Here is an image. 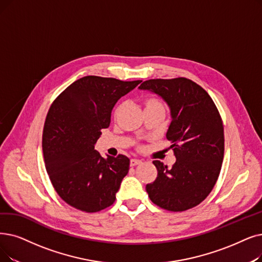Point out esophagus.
Wrapping results in <instances>:
<instances>
[{"label": "esophagus", "instance_id": "obj_1", "mask_svg": "<svg viewBox=\"0 0 262 262\" xmlns=\"http://www.w3.org/2000/svg\"><path fill=\"white\" fill-rule=\"evenodd\" d=\"M139 164H141V161H140V159H137V158H133V159H130V166H132V167H134V166H137V165H139Z\"/></svg>", "mask_w": 262, "mask_h": 262}]
</instances>
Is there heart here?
Wrapping results in <instances>:
<instances>
[{
	"mask_svg": "<svg viewBox=\"0 0 262 262\" xmlns=\"http://www.w3.org/2000/svg\"><path fill=\"white\" fill-rule=\"evenodd\" d=\"M157 105H161V104H159V101H158V100H156V99H154V98H150V99H147V100H146V103H145V107H150V106H157Z\"/></svg>",
	"mask_w": 262,
	"mask_h": 262,
	"instance_id": "b5f03b06",
	"label": "heart"
}]
</instances>
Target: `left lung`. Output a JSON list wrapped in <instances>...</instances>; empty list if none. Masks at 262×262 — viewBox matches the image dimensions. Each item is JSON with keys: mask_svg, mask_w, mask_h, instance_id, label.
<instances>
[{"mask_svg": "<svg viewBox=\"0 0 262 262\" xmlns=\"http://www.w3.org/2000/svg\"><path fill=\"white\" fill-rule=\"evenodd\" d=\"M140 90L162 97L171 122L166 137L177 158L171 168L153 164L157 178L145 189L156 206L181 212L208 197L219 179L224 158V126L210 95L186 78L151 79Z\"/></svg>", "mask_w": 262, "mask_h": 262, "instance_id": "1", "label": "left lung"}]
</instances>
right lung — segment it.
<instances>
[{"label":"right lung","instance_id":"right-lung-1","mask_svg":"<svg viewBox=\"0 0 262 262\" xmlns=\"http://www.w3.org/2000/svg\"><path fill=\"white\" fill-rule=\"evenodd\" d=\"M140 82L86 76L53 101L43 126L42 153L54 189L70 206L93 213L115 202L129 158L103 157L94 145L109 126L117 101Z\"/></svg>","mask_w":262,"mask_h":262}]
</instances>
